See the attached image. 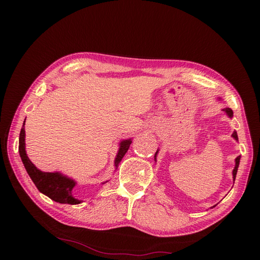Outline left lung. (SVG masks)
<instances>
[{"mask_svg": "<svg viewBox=\"0 0 260 260\" xmlns=\"http://www.w3.org/2000/svg\"><path fill=\"white\" fill-rule=\"evenodd\" d=\"M223 112H225V114H227L229 117L231 118L234 116V113H233V109L231 108H229V107H225V108H223ZM233 137L234 139L236 140V141H238V135H237V132H234L233 133ZM156 154H157V151H156V153H155V156L154 157H156ZM239 162H240V156H238V157H236V165H235V169H234V171H233V176H234V181H235V179H236V175H237V171H238V167H239Z\"/></svg>", "mask_w": 260, "mask_h": 260, "instance_id": "1", "label": "left lung"}]
</instances>
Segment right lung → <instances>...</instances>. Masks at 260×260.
<instances>
[{"label":"right lung","mask_w":260,"mask_h":260,"mask_svg":"<svg viewBox=\"0 0 260 260\" xmlns=\"http://www.w3.org/2000/svg\"><path fill=\"white\" fill-rule=\"evenodd\" d=\"M25 123V120H24ZM24 123L22 126L20 132L19 139V152L22 162H23L24 168L27 174L30 175L33 183L36 184L38 190L43 194L49 197L51 200L64 203V204H79L81 200H78L73 196V189L76 186V182L73 179H69L59 172H42L33 164L30 158L27 157L25 152V131H24ZM132 144V140H124L119 143V150L117 155L115 157V167L117 169L121 158L124 157L126 152L128 151L129 145ZM107 182V181H106ZM104 182V183H106ZM103 183V184H104Z\"/></svg>","instance_id":"add662e5"}]
</instances>
